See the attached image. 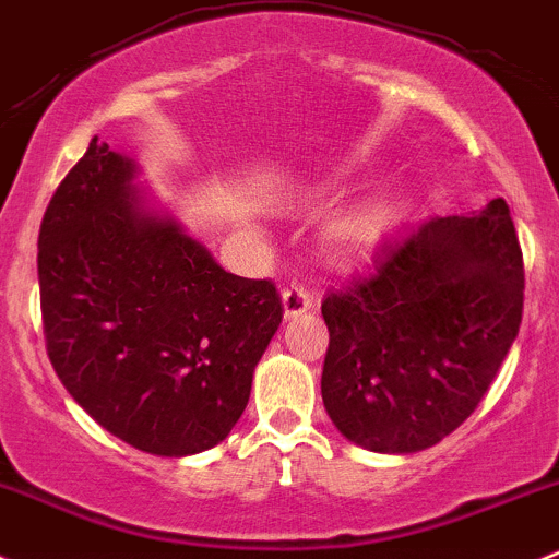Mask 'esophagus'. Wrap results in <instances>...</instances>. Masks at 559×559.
<instances>
[{
    "label": "esophagus",
    "instance_id": "obj_1",
    "mask_svg": "<svg viewBox=\"0 0 559 559\" xmlns=\"http://www.w3.org/2000/svg\"><path fill=\"white\" fill-rule=\"evenodd\" d=\"M312 308V299L310 294L302 289V286H286L284 289V316L294 318L299 312L310 310Z\"/></svg>",
    "mask_w": 559,
    "mask_h": 559
}]
</instances>
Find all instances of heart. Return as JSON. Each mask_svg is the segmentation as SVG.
Here are the masks:
<instances>
[{
    "label": "heart",
    "mask_w": 559,
    "mask_h": 559,
    "mask_svg": "<svg viewBox=\"0 0 559 559\" xmlns=\"http://www.w3.org/2000/svg\"><path fill=\"white\" fill-rule=\"evenodd\" d=\"M384 230V212L377 206L358 210L334 219L326 228V247L340 257H355L369 251Z\"/></svg>",
    "instance_id": "obj_1"
}]
</instances>
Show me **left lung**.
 I'll list each match as a JSON object with an SVG mask.
<instances>
[{"instance_id": "left-lung-1", "label": "left lung", "mask_w": 559, "mask_h": 559, "mask_svg": "<svg viewBox=\"0 0 559 559\" xmlns=\"http://www.w3.org/2000/svg\"><path fill=\"white\" fill-rule=\"evenodd\" d=\"M523 251L504 199L429 214L373 251L371 267L321 302V395L366 451L440 443L483 401L523 321Z\"/></svg>"}]
</instances>
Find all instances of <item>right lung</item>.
<instances>
[{
    "label": "right lung",
    "mask_w": 559,
    "mask_h": 559,
    "mask_svg": "<svg viewBox=\"0 0 559 559\" xmlns=\"http://www.w3.org/2000/svg\"><path fill=\"white\" fill-rule=\"evenodd\" d=\"M138 162L92 138L39 228L47 355L92 419L132 449L190 456L228 438L284 308L153 210Z\"/></svg>",
    "instance_id": "obj_1"
}]
</instances>
